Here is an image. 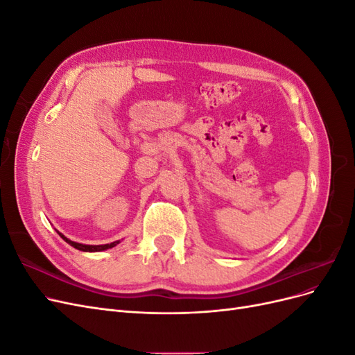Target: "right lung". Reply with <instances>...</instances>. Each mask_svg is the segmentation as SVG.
Returning <instances> with one entry per match:
<instances>
[{
    "instance_id": "right-lung-1",
    "label": "right lung",
    "mask_w": 355,
    "mask_h": 355,
    "mask_svg": "<svg viewBox=\"0 0 355 355\" xmlns=\"http://www.w3.org/2000/svg\"><path fill=\"white\" fill-rule=\"evenodd\" d=\"M58 234L60 235V237L65 240L68 244H71L73 249H77V250H81V252H103V250H106V249H112V247H115L118 243H120V240H116V241H114V243H110V244H99V245H92V244H81V243H75V241H72V240H69V239H67L65 235L63 234H60L59 231H58Z\"/></svg>"
}]
</instances>
